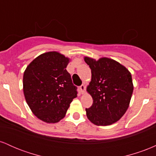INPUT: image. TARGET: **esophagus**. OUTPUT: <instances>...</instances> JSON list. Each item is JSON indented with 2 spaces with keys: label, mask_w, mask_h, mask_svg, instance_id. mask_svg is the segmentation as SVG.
<instances>
[{
  "label": "esophagus",
  "mask_w": 156,
  "mask_h": 156,
  "mask_svg": "<svg viewBox=\"0 0 156 156\" xmlns=\"http://www.w3.org/2000/svg\"><path fill=\"white\" fill-rule=\"evenodd\" d=\"M79 89L80 90V92H81L82 94H83L84 92H85V86H84L83 84H82V85H80L79 87Z\"/></svg>",
  "instance_id": "34e87169"
}]
</instances>
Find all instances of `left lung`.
Instances as JSON below:
<instances>
[{
    "mask_svg": "<svg viewBox=\"0 0 156 156\" xmlns=\"http://www.w3.org/2000/svg\"><path fill=\"white\" fill-rule=\"evenodd\" d=\"M92 70L87 91L92 97V106L86 108L88 119L96 125H112L124 115L133 94L131 74L116 61L85 57Z\"/></svg>",
    "mask_w": 156,
    "mask_h": 156,
    "instance_id": "obj_1",
    "label": "left lung"
}]
</instances>
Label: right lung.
Instances as JSON below:
<instances>
[{
    "label": "right lung",
    "mask_w": 156,
    "mask_h": 156,
    "mask_svg": "<svg viewBox=\"0 0 156 156\" xmlns=\"http://www.w3.org/2000/svg\"><path fill=\"white\" fill-rule=\"evenodd\" d=\"M69 58L57 52L39 55L23 75V92L28 106L41 120L55 123L63 119L69 104L77 97L66 67Z\"/></svg>",
    "instance_id": "obj_1"
}]
</instances>
